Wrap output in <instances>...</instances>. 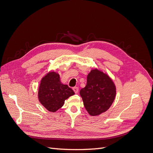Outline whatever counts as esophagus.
I'll return each mask as SVG.
<instances>
[{
  "label": "esophagus",
  "instance_id": "esophagus-1",
  "mask_svg": "<svg viewBox=\"0 0 153 153\" xmlns=\"http://www.w3.org/2000/svg\"><path fill=\"white\" fill-rule=\"evenodd\" d=\"M73 91L75 92L76 94H77L78 92V87H73Z\"/></svg>",
  "mask_w": 153,
  "mask_h": 153
}]
</instances>
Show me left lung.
Segmentation results:
<instances>
[{
	"instance_id": "1",
	"label": "left lung",
	"mask_w": 153,
	"mask_h": 153,
	"mask_svg": "<svg viewBox=\"0 0 153 153\" xmlns=\"http://www.w3.org/2000/svg\"><path fill=\"white\" fill-rule=\"evenodd\" d=\"M86 110L92 116L106 112L114 102L116 88L112 80L97 69L88 74L87 84L80 91Z\"/></svg>"
}]
</instances>
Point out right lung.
Instances as JSON below:
<instances>
[{"mask_svg":"<svg viewBox=\"0 0 153 153\" xmlns=\"http://www.w3.org/2000/svg\"><path fill=\"white\" fill-rule=\"evenodd\" d=\"M74 94L72 89L61 82L56 72H49L41 80L38 99L41 104L51 112L61 108L65 100Z\"/></svg>","mask_w":153,"mask_h":153,"instance_id":"right-lung-1","label":"right lung"}]
</instances>
